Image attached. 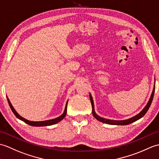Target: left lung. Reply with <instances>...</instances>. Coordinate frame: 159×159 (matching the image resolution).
Returning <instances> with one entry per match:
<instances>
[{
    "label": "left lung",
    "mask_w": 159,
    "mask_h": 159,
    "mask_svg": "<svg viewBox=\"0 0 159 159\" xmlns=\"http://www.w3.org/2000/svg\"><path fill=\"white\" fill-rule=\"evenodd\" d=\"M154 91H155V80H154V88H153L152 92V94H151V96L150 97V99H149L148 102L147 103L146 106L144 107V108L138 114H137L136 116H133V117L130 118L126 119V120H115L107 119V118H102V117H101V116L97 115L96 114V112H95V110H94V101H93V97H92L91 94L90 93L89 96H90V99L91 105H92V108H93V111H92V112H93V115L94 116V117L95 118L98 120V121L105 123V124H107V125H129V124H130V123H133L134 122L138 120L139 119L142 118L143 116L146 114V112L148 111L149 107H150V105L152 103V102L154 94Z\"/></svg>",
    "instance_id": "left-lung-1"
}]
</instances>
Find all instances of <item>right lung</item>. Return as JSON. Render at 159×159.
<instances>
[{
  "label": "right lung",
  "instance_id": "right-lung-1",
  "mask_svg": "<svg viewBox=\"0 0 159 159\" xmlns=\"http://www.w3.org/2000/svg\"><path fill=\"white\" fill-rule=\"evenodd\" d=\"M7 98L9 105L10 107H11V109L13 113L14 114V115H15L17 118L21 120H22L23 122H24L25 123H26V124L29 125L30 126H50V125H55V124H56V123H58L60 121H61L65 117V116L66 114V110H67V103H68V101H66V105H65V107L64 112H63L61 116H60L59 117L56 118H54V119L48 120H44V121H30V120H26V119H25L24 118L22 117V116H21L18 114V113L16 111V109H14V107H13V105H11V102H10L9 98L7 97Z\"/></svg>",
  "mask_w": 159,
  "mask_h": 159
}]
</instances>
